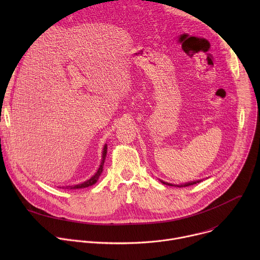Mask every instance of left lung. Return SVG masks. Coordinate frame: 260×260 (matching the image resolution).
Listing matches in <instances>:
<instances>
[{"label":"left lung","instance_id":"obj_1","mask_svg":"<svg viewBox=\"0 0 260 260\" xmlns=\"http://www.w3.org/2000/svg\"><path fill=\"white\" fill-rule=\"evenodd\" d=\"M161 183L166 184V185H169V186H177V187H186V186H190V185H193V184H197V183H200L201 180H198V181H192V182H188V183H185V184H181V185H174V184H171V183H168V182H164L160 180Z\"/></svg>","mask_w":260,"mask_h":260}]
</instances>
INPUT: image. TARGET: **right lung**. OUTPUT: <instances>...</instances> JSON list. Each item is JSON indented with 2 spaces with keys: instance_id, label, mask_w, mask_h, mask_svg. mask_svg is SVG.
<instances>
[{
  "instance_id": "1",
  "label": "right lung",
  "mask_w": 260,
  "mask_h": 260,
  "mask_svg": "<svg viewBox=\"0 0 260 260\" xmlns=\"http://www.w3.org/2000/svg\"><path fill=\"white\" fill-rule=\"evenodd\" d=\"M106 155H107V145H105L104 146V149H103V155H102V157H103V159H102V162H101V165H100V168H99V170H98V172L89 179V180H86L85 182H83V183H81V184H78V185H75V186H67V188L69 189H80V188H86V187H88V186H91V185H93V184H95L96 183V181L99 180V178H100V176H101V174H102V172H103V166H104V162H105V158H106Z\"/></svg>"
}]
</instances>
